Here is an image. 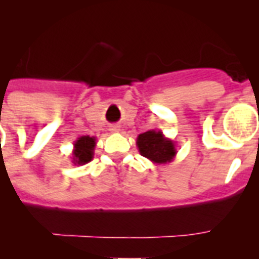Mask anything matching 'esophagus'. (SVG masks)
Here are the masks:
<instances>
[{"label": "esophagus", "instance_id": "esophagus-1", "mask_svg": "<svg viewBox=\"0 0 259 259\" xmlns=\"http://www.w3.org/2000/svg\"><path fill=\"white\" fill-rule=\"evenodd\" d=\"M109 130H110V131H111V132H114V134H116V132L120 131V127H119L118 124H114V125H110Z\"/></svg>", "mask_w": 259, "mask_h": 259}]
</instances>
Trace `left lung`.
<instances>
[{
  "label": "left lung",
  "mask_w": 259,
  "mask_h": 259,
  "mask_svg": "<svg viewBox=\"0 0 259 259\" xmlns=\"http://www.w3.org/2000/svg\"><path fill=\"white\" fill-rule=\"evenodd\" d=\"M136 145L143 157L148 158L149 161L157 164L170 163L178 153L175 143L167 139L162 131H155V130H150L139 135Z\"/></svg>",
  "instance_id": "1"
}]
</instances>
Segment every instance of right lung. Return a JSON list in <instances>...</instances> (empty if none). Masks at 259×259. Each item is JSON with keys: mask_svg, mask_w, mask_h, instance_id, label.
I'll use <instances>...</instances> for the list:
<instances>
[{"mask_svg": "<svg viewBox=\"0 0 259 259\" xmlns=\"http://www.w3.org/2000/svg\"><path fill=\"white\" fill-rule=\"evenodd\" d=\"M96 137L81 136L74 143V150H72V163L74 164H85L93 159L96 148Z\"/></svg>", "mask_w": 259, "mask_h": 259, "instance_id": "obj_1", "label": "right lung"}]
</instances>
